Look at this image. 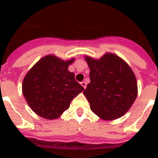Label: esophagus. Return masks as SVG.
I'll return each instance as SVG.
<instances>
[{
	"mask_svg": "<svg viewBox=\"0 0 158 158\" xmlns=\"http://www.w3.org/2000/svg\"><path fill=\"white\" fill-rule=\"evenodd\" d=\"M81 85L83 86L84 89H85V88H86V82H85V81L81 82Z\"/></svg>",
	"mask_w": 158,
	"mask_h": 158,
	"instance_id": "obj_1",
	"label": "esophagus"
}]
</instances>
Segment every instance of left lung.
<instances>
[{
  "label": "left lung",
  "instance_id": "left-lung-1",
  "mask_svg": "<svg viewBox=\"0 0 158 158\" xmlns=\"http://www.w3.org/2000/svg\"><path fill=\"white\" fill-rule=\"evenodd\" d=\"M85 58L90 69V83L83 93L93 112L104 120L123 116L138 95L136 77L131 67L111 53L100 59Z\"/></svg>",
  "mask_w": 158,
  "mask_h": 158
}]
</instances>
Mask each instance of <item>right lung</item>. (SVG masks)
<instances>
[{"instance_id": "1", "label": "right lung", "mask_w": 158, "mask_h": 158, "mask_svg": "<svg viewBox=\"0 0 158 158\" xmlns=\"http://www.w3.org/2000/svg\"><path fill=\"white\" fill-rule=\"evenodd\" d=\"M74 58L63 61L54 55L43 57L27 72L22 91L38 115L55 119L69 107L73 99L84 90L68 67Z\"/></svg>"}]
</instances>
